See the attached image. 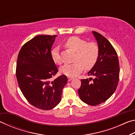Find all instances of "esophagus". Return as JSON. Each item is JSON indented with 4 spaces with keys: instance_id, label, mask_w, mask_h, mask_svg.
<instances>
[{
    "instance_id": "esophagus-1",
    "label": "esophagus",
    "mask_w": 135,
    "mask_h": 135,
    "mask_svg": "<svg viewBox=\"0 0 135 135\" xmlns=\"http://www.w3.org/2000/svg\"><path fill=\"white\" fill-rule=\"evenodd\" d=\"M73 79V78H72V77H68V81H70L71 80H72Z\"/></svg>"
}]
</instances>
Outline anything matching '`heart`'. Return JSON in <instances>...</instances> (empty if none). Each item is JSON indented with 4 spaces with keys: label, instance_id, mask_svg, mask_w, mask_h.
<instances>
[{
    "label": "heart",
    "instance_id": "1",
    "mask_svg": "<svg viewBox=\"0 0 135 135\" xmlns=\"http://www.w3.org/2000/svg\"><path fill=\"white\" fill-rule=\"evenodd\" d=\"M64 46L68 49L76 52L74 62L65 64L60 68V71L68 77H74L83 71L90 70L97 63L99 55V46L94 42H87L86 41L77 36L68 38L64 43ZM52 61L56 64H61L59 49L57 47L52 49L51 52Z\"/></svg>",
    "mask_w": 135,
    "mask_h": 135
}]
</instances>
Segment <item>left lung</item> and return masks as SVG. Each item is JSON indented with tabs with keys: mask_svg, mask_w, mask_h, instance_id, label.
I'll use <instances>...</instances> for the list:
<instances>
[{
	"mask_svg": "<svg viewBox=\"0 0 135 135\" xmlns=\"http://www.w3.org/2000/svg\"><path fill=\"white\" fill-rule=\"evenodd\" d=\"M99 49L96 64L88 72L94 78L81 80L78 90L82 101L90 105H98L111 97L119 80L120 66L117 54L110 42L100 34L93 31Z\"/></svg>",
	"mask_w": 135,
	"mask_h": 135,
	"instance_id": "1",
	"label": "left lung"
}]
</instances>
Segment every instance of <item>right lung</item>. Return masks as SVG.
<instances>
[{
  "label": "right lung",
  "mask_w": 135,
  "mask_h": 135,
  "mask_svg": "<svg viewBox=\"0 0 135 135\" xmlns=\"http://www.w3.org/2000/svg\"><path fill=\"white\" fill-rule=\"evenodd\" d=\"M56 36H36L22 46L17 58L16 76L22 94L32 105L43 110L60 102L68 80L65 75L51 80L58 71L51 56Z\"/></svg>",
  "instance_id": "right-lung-1"
}]
</instances>
